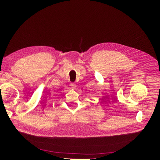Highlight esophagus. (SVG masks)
I'll list each match as a JSON object with an SVG mask.
<instances>
[{
  "mask_svg": "<svg viewBox=\"0 0 160 160\" xmlns=\"http://www.w3.org/2000/svg\"><path fill=\"white\" fill-rule=\"evenodd\" d=\"M70 86H71V87H72V88H73V89H75V88H76V87H77V85H76V84H75V83H72L70 84Z\"/></svg>",
  "mask_w": 160,
  "mask_h": 160,
  "instance_id": "esophagus-1",
  "label": "esophagus"
}]
</instances>
